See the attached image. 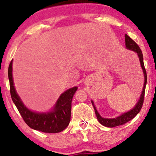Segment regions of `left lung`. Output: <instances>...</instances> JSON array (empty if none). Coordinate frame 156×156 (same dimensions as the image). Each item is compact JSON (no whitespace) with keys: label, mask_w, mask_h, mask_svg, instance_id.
<instances>
[{"label":"left lung","mask_w":156,"mask_h":156,"mask_svg":"<svg viewBox=\"0 0 156 156\" xmlns=\"http://www.w3.org/2000/svg\"><path fill=\"white\" fill-rule=\"evenodd\" d=\"M125 46H126L127 49L136 52V53H137L138 56H139V61H140L141 67L142 68L143 73H144V87H143L142 92H141L139 100L138 101L137 103L136 104L135 106H134L131 110L129 111V112L123 113V114H121L120 116H119V117L116 118H110V119H108V118L102 117L100 115V114L98 113V111H97L95 106H94V102L92 101V104L93 105V107H94L96 117L98 118V120L99 121V122L101 123V125H104L105 127H108V128H114V127L124 125L126 122H128L131 120L132 119H133V118L135 117L138 114H139V112H140L141 107H142V105H143V102H144V93H145V87L147 84V73L144 65L143 54L142 53H141V51L140 48L139 47V45H138L133 39L130 38V37H128L127 34H125Z\"/></svg>","instance_id":"1"}]
</instances>
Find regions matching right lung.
<instances>
[{
  "instance_id": "right-lung-1",
  "label": "right lung",
  "mask_w": 156,
  "mask_h": 156,
  "mask_svg": "<svg viewBox=\"0 0 156 156\" xmlns=\"http://www.w3.org/2000/svg\"><path fill=\"white\" fill-rule=\"evenodd\" d=\"M12 61H11L8 69L11 97L25 122L32 129L44 133H55L64 130L70 121L72 100L78 87H74L62 93L51 112H33L23 104L16 92L12 77Z\"/></svg>"
}]
</instances>
